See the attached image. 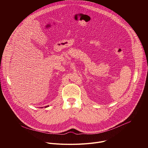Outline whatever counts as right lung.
Masks as SVG:
<instances>
[{
  "mask_svg": "<svg viewBox=\"0 0 148 148\" xmlns=\"http://www.w3.org/2000/svg\"><path fill=\"white\" fill-rule=\"evenodd\" d=\"M49 107V105H48V106H46V107H45V108H47V107ZM40 108H43V107H40Z\"/></svg>",
  "mask_w": 148,
  "mask_h": 148,
  "instance_id": "right-lung-1",
  "label": "right lung"
}]
</instances>
